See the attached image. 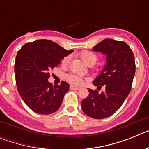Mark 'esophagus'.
I'll use <instances>...</instances> for the list:
<instances>
[{
    "instance_id": "1",
    "label": "esophagus",
    "mask_w": 149,
    "mask_h": 149,
    "mask_svg": "<svg viewBox=\"0 0 149 149\" xmlns=\"http://www.w3.org/2000/svg\"><path fill=\"white\" fill-rule=\"evenodd\" d=\"M70 89H74V90H78L80 89V87L78 86H70Z\"/></svg>"
}]
</instances>
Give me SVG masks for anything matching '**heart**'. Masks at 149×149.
Here are the masks:
<instances>
[{
  "mask_svg": "<svg viewBox=\"0 0 149 149\" xmlns=\"http://www.w3.org/2000/svg\"><path fill=\"white\" fill-rule=\"evenodd\" d=\"M81 59L84 60L85 63H86L88 65H94L96 62L98 61V56L95 53L89 51H83L80 53ZM69 62V56H65L63 60V64H67ZM65 79L70 84L74 85H81L84 81V78L81 76L74 74H69L65 76Z\"/></svg>",
  "mask_w": 149,
  "mask_h": 149,
  "instance_id": "1",
  "label": "heart"
}]
</instances>
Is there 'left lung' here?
<instances>
[{
    "mask_svg": "<svg viewBox=\"0 0 149 149\" xmlns=\"http://www.w3.org/2000/svg\"><path fill=\"white\" fill-rule=\"evenodd\" d=\"M93 51L107 55V65L93 81L97 89H105L101 93L88 89L89 94L83 99L81 107L88 116L101 119L115 113L124 103L131 89L136 65L132 50L123 41L105 39Z\"/></svg>",
    "mask_w": 149,
    "mask_h": 149,
    "instance_id": "obj_1",
    "label": "left lung"
}]
</instances>
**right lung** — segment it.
<instances>
[{
	"mask_svg": "<svg viewBox=\"0 0 149 149\" xmlns=\"http://www.w3.org/2000/svg\"><path fill=\"white\" fill-rule=\"evenodd\" d=\"M72 51L47 39L27 43L18 51L15 63L17 89L30 110L48 115L60 108L69 85L62 81L60 85L52 86L48 81L49 71Z\"/></svg>",
	"mask_w": 149,
	"mask_h": 149,
	"instance_id": "add662e5",
	"label": "right lung"
}]
</instances>
